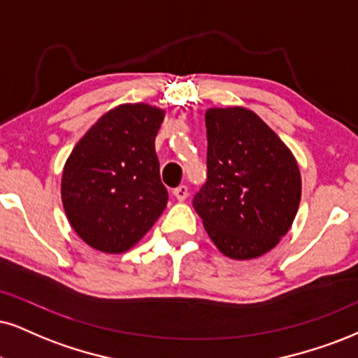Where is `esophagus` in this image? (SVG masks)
I'll return each instance as SVG.
<instances>
[{"label": "esophagus", "mask_w": 358, "mask_h": 358, "mask_svg": "<svg viewBox=\"0 0 358 358\" xmlns=\"http://www.w3.org/2000/svg\"><path fill=\"white\" fill-rule=\"evenodd\" d=\"M172 194H174V197L178 201H186V197H187V194H189V189H187V186H179V187H176L174 191H172Z\"/></svg>", "instance_id": "1"}]
</instances>
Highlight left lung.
I'll return each mask as SVG.
<instances>
[{
    "instance_id": "obj_1",
    "label": "left lung",
    "mask_w": 358,
    "mask_h": 358,
    "mask_svg": "<svg viewBox=\"0 0 358 358\" xmlns=\"http://www.w3.org/2000/svg\"><path fill=\"white\" fill-rule=\"evenodd\" d=\"M207 180L192 199L209 237L227 257L268 252L292 226L301 172L292 152L244 108L206 113Z\"/></svg>"
}]
</instances>
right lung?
Masks as SVG:
<instances>
[{
	"mask_svg": "<svg viewBox=\"0 0 358 358\" xmlns=\"http://www.w3.org/2000/svg\"><path fill=\"white\" fill-rule=\"evenodd\" d=\"M164 111L122 104L83 136L66 161L61 197L69 224L87 245L108 254L131 249L167 204L154 148Z\"/></svg>",
	"mask_w": 358,
	"mask_h": 358,
	"instance_id": "right-lung-1",
	"label": "right lung"
}]
</instances>
